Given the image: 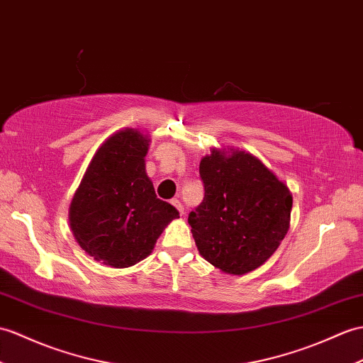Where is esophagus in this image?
<instances>
[{
    "instance_id": "esophagus-1",
    "label": "esophagus",
    "mask_w": 363,
    "mask_h": 363,
    "mask_svg": "<svg viewBox=\"0 0 363 363\" xmlns=\"http://www.w3.org/2000/svg\"><path fill=\"white\" fill-rule=\"evenodd\" d=\"M172 204L178 208V212L181 213V215H184V206H182V202L178 199V198H173L172 199Z\"/></svg>"
}]
</instances>
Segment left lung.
<instances>
[{"instance_id":"left-lung-1","label":"left lung","mask_w":363,"mask_h":363,"mask_svg":"<svg viewBox=\"0 0 363 363\" xmlns=\"http://www.w3.org/2000/svg\"><path fill=\"white\" fill-rule=\"evenodd\" d=\"M204 199L189 223L199 254L225 274L259 267L289 229L292 195L246 151L212 150L199 164Z\"/></svg>"}]
</instances>
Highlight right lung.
Instances as JSON below:
<instances>
[{
  "label": "right lung",
  "instance_id": "add662e5",
  "mask_svg": "<svg viewBox=\"0 0 363 363\" xmlns=\"http://www.w3.org/2000/svg\"><path fill=\"white\" fill-rule=\"evenodd\" d=\"M148 139L126 128L102 143L71 202L69 223L80 247L113 267L147 258L179 212L159 199L145 173Z\"/></svg>",
  "mask_w": 363,
  "mask_h": 363
}]
</instances>
